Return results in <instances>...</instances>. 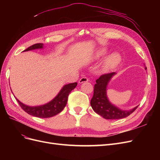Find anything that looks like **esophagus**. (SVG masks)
Here are the masks:
<instances>
[{"mask_svg": "<svg viewBox=\"0 0 160 160\" xmlns=\"http://www.w3.org/2000/svg\"><path fill=\"white\" fill-rule=\"evenodd\" d=\"M88 81H89V79H88V77H82V78H81V79H79V83H84V82H88Z\"/></svg>", "mask_w": 160, "mask_h": 160, "instance_id": "1", "label": "esophagus"}]
</instances>
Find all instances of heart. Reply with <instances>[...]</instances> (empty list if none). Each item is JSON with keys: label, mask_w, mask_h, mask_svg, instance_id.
I'll return each instance as SVG.
<instances>
[{"label": "heart", "mask_w": 160, "mask_h": 160, "mask_svg": "<svg viewBox=\"0 0 160 160\" xmlns=\"http://www.w3.org/2000/svg\"><path fill=\"white\" fill-rule=\"evenodd\" d=\"M105 53H106L105 49H101L98 52L97 57L99 58L101 57H103V55H105ZM119 61H120L119 55L116 52L112 53V54L110 55L109 56H108L107 58H106V59L103 62V68L105 71L112 69L119 63Z\"/></svg>", "instance_id": "obj_1"}]
</instances>
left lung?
Masks as SVG:
<instances>
[{"label": "left lung", "mask_w": 160, "mask_h": 160, "mask_svg": "<svg viewBox=\"0 0 160 160\" xmlns=\"http://www.w3.org/2000/svg\"><path fill=\"white\" fill-rule=\"evenodd\" d=\"M114 75L115 72L103 74L96 80L93 96L91 100V105L95 112L107 119L125 118L132 114L138 107L137 106L128 111L122 110L109 102L106 95V90L109 81Z\"/></svg>", "instance_id": "8db88e82"}]
</instances>
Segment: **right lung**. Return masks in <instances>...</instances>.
Returning a JSON list of instances; mask_svg holds the SVG:
<instances>
[{"mask_svg": "<svg viewBox=\"0 0 160 160\" xmlns=\"http://www.w3.org/2000/svg\"><path fill=\"white\" fill-rule=\"evenodd\" d=\"M42 43H37V44L31 45L23 51H28L36 49H42ZM77 85V82L65 85L61 89L59 94L52 101H51L49 103L41 106L31 107V106H28L22 103L17 98L16 99L17 100L19 105L21 106V108L28 114L39 118H51L52 116H55L59 113L65 108L67 102L69 94L72 89H74L76 88Z\"/></svg>", "mask_w": 160, "mask_h": 160, "instance_id": "add662e5", "label": "right lung"}]
</instances>
